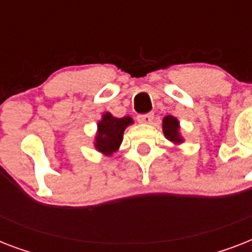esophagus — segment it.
Wrapping results in <instances>:
<instances>
[{
    "label": "esophagus",
    "instance_id": "1",
    "mask_svg": "<svg viewBox=\"0 0 252 252\" xmlns=\"http://www.w3.org/2000/svg\"><path fill=\"white\" fill-rule=\"evenodd\" d=\"M154 115L153 114H142L137 116V122L142 123V124H150L153 122Z\"/></svg>",
    "mask_w": 252,
    "mask_h": 252
}]
</instances>
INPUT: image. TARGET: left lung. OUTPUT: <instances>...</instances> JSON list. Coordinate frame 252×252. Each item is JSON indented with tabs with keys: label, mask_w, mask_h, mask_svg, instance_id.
Wrapping results in <instances>:
<instances>
[{
	"label": "left lung",
	"mask_w": 252,
	"mask_h": 252,
	"mask_svg": "<svg viewBox=\"0 0 252 252\" xmlns=\"http://www.w3.org/2000/svg\"><path fill=\"white\" fill-rule=\"evenodd\" d=\"M162 128H163V133H165V137L167 140H170L174 144H182L183 142V138L179 133L180 126L178 119L171 116V115H167V116L163 118Z\"/></svg>",
	"instance_id": "1"
}]
</instances>
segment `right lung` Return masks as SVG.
I'll use <instances>...</instances> for the list:
<instances>
[{
	"label": "right lung",
	"instance_id": "add662e5",
	"mask_svg": "<svg viewBox=\"0 0 252 252\" xmlns=\"http://www.w3.org/2000/svg\"><path fill=\"white\" fill-rule=\"evenodd\" d=\"M133 123L130 116L115 118L110 112L103 114L98 123V132L95 136V149L104 156H112L123 141V133L128 126Z\"/></svg>",
	"mask_w": 252,
	"mask_h": 252
}]
</instances>
